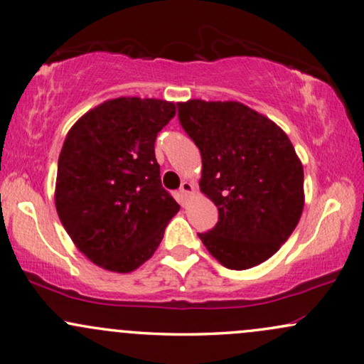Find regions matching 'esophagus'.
<instances>
[{"mask_svg": "<svg viewBox=\"0 0 364 364\" xmlns=\"http://www.w3.org/2000/svg\"><path fill=\"white\" fill-rule=\"evenodd\" d=\"M194 191V186L191 181H183L181 183V188H180V193L184 194V196H188V194H191Z\"/></svg>", "mask_w": 364, "mask_h": 364, "instance_id": "34e87169", "label": "esophagus"}]
</instances>
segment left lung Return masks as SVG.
<instances>
[{
	"label": "left lung",
	"mask_w": 364,
	"mask_h": 364,
	"mask_svg": "<svg viewBox=\"0 0 364 364\" xmlns=\"http://www.w3.org/2000/svg\"><path fill=\"white\" fill-rule=\"evenodd\" d=\"M180 124L201 151L199 188L219 211L198 234L224 267L245 270L277 252L304 211V166L287 133L240 102L178 104Z\"/></svg>",
	"instance_id": "1"
}]
</instances>
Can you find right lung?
I'll return each instance as SVG.
<instances>
[{
	"instance_id": "1",
	"label": "right lung",
	"mask_w": 364,
	"mask_h": 364,
	"mask_svg": "<svg viewBox=\"0 0 364 364\" xmlns=\"http://www.w3.org/2000/svg\"><path fill=\"white\" fill-rule=\"evenodd\" d=\"M175 114L173 102L119 97L82 115L65 136L55 209L75 247L102 269L140 267L180 211L155 158L158 132Z\"/></svg>"
}]
</instances>
